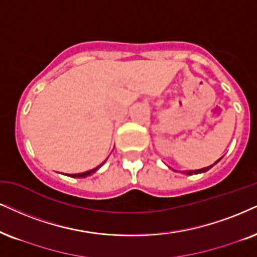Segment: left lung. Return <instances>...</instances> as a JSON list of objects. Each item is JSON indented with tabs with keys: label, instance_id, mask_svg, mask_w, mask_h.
<instances>
[{
	"label": "left lung",
	"instance_id": "obj_1",
	"mask_svg": "<svg viewBox=\"0 0 257 257\" xmlns=\"http://www.w3.org/2000/svg\"><path fill=\"white\" fill-rule=\"evenodd\" d=\"M222 159V158H220ZM220 159H218V160H217L215 164H212L211 165V166H207V167H204V168H200V170H194V171H186L185 172V174H187V175H192V174H199V173H205V172H207L210 170V168H212L213 166H215V165L217 164V162H219L220 161Z\"/></svg>",
	"mask_w": 257,
	"mask_h": 257
}]
</instances>
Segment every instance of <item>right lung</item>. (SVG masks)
<instances>
[{"mask_svg": "<svg viewBox=\"0 0 257 257\" xmlns=\"http://www.w3.org/2000/svg\"><path fill=\"white\" fill-rule=\"evenodd\" d=\"M106 161V160H105ZM105 161H103L102 164L99 165V166H97L96 168H93V170H90V171H87V172H83V173H77V174H66V175H69V177H71V178H86V177H89V175H91V174H93L95 173V172L98 170V168H100L103 166V165L105 164ZM64 174V173H63Z\"/></svg>", "mask_w": 257, "mask_h": 257, "instance_id": "add662e5", "label": "right lung"}]
</instances>
